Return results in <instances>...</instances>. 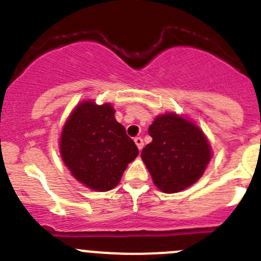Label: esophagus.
<instances>
[{
  "label": "esophagus",
  "instance_id": "esophagus-1",
  "mask_svg": "<svg viewBox=\"0 0 261 261\" xmlns=\"http://www.w3.org/2000/svg\"><path fill=\"white\" fill-rule=\"evenodd\" d=\"M134 141H135L136 146H138V149H139V150L143 149V147H144V140H143V139L140 138V136H138V138L134 139Z\"/></svg>",
  "mask_w": 261,
  "mask_h": 261
}]
</instances>
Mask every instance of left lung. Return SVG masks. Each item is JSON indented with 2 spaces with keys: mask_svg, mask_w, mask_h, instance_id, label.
<instances>
[{
  "mask_svg": "<svg viewBox=\"0 0 261 261\" xmlns=\"http://www.w3.org/2000/svg\"><path fill=\"white\" fill-rule=\"evenodd\" d=\"M149 135L152 141L143 149L141 159L160 191L177 193L203 175L212 149L196 123L168 112L154 118Z\"/></svg>",
  "mask_w": 261,
  "mask_h": 261,
  "instance_id": "left-lung-1",
  "label": "left lung"
}]
</instances>
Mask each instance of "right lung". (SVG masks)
I'll return each instance as SVG.
<instances>
[{"mask_svg": "<svg viewBox=\"0 0 261 261\" xmlns=\"http://www.w3.org/2000/svg\"><path fill=\"white\" fill-rule=\"evenodd\" d=\"M62 159L73 177L89 189L106 192L120 183L139 155L135 143L115 118L111 103L81 102L70 112L59 139Z\"/></svg>", "mask_w": 261, "mask_h": 261, "instance_id": "right-lung-1", "label": "right lung"}]
</instances>
